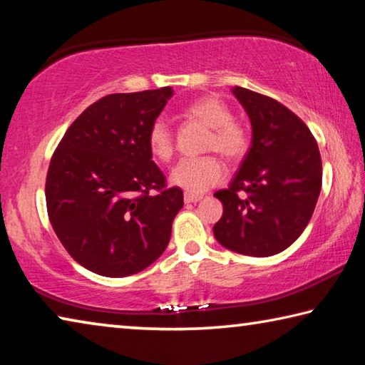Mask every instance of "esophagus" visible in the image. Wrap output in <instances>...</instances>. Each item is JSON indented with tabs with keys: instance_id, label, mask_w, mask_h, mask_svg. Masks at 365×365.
<instances>
[{
	"instance_id": "1",
	"label": "esophagus",
	"mask_w": 365,
	"mask_h": 365,
	"mask_svg": "<svg viewBox=\"0 0 365 365\" xmlns=\"http://www.w3.org/2000/svg\"><path fill=\"white\" fill-rule=\"evenodd\" d=\"M183 200H185V202H187V205H191V202H197V201H201V200H202V196H200V195H191V193H185Z\"/></svg>"
}]
</instances>
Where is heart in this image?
Listing matches in <instances>:
<instances>
[{"label": "heart", "instance_id": "1", "mask_svg": "<svg viewBox=\"0 0 365 365\" xmlns=\"http://www.w3.org/2000/svg\"><path fill=\"white\" fill-rule=\"evenodd\" d=\"M185 114L211 128L207 150L217 151L227 160L235 163L248 151V133L238 122L233 120L232 110L217 96H202L185 108ZM148 145L159 160H170L175 143L169 123L156 119L148 130ZM225 169L217 158L182 159L170 172V183L191 195L205 193L209 188L224 182Z\"/></svg>", "mask_w": 365, "mask_h": 365}]
</instances>
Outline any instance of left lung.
Listing matches in <instances>:
<instances>
[{
    "label": "left lung",
    "instance_id": "8db88e82",
    "mask_svg": "<svg viewBox=\"0 0 365 365\" xmlns=\"http://www.w3.org/2000/svg\"><path fill=\"white\" fill-rule=\"evenodd\" d=\"M232 93L250 117L252 140L228 188L214 193L224 205L214 237L238 255L274 256L298 240L316 209L322 187L319 146L282 103L242 86Z\"/></svg>",
    "mask_w": 365,
    "mask_h": 365
}]
</instances>
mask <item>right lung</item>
I'll return each instance as SVG.
<instances>
[{
	"instance_id": "1",
	"label": "right lung",
	"mask_w": 365,
	"mask_h": 365,
	"mask_svg": "<svg viewBox=\"0 0 365 365\" xmlns=\"http://www.w3.org/2000/svg\"><path fill=\"white\" fill-rule=\"evenodd\" d=\"M172 95L164 86L101 98L72 122L49 163V222L67 252L98 275H133L168 248L183 191L165 187L148 130Z\"/></svg>"
}]
</instances>
